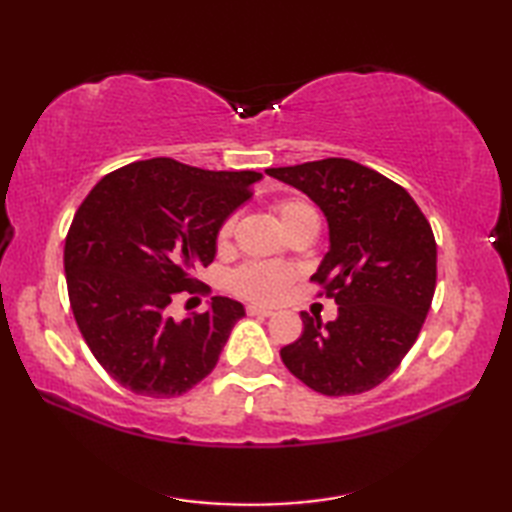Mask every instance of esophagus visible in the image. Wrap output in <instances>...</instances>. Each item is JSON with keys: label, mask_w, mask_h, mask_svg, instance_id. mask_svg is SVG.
Segmentation results:
<instances>
[{"label": "esophagus", "mask_w": 512, "mask_h": 512, "mask_svg": "<svg viewBox=\"0 0 512 512\" xmlns=\"http://www.w3.org/2000/svg\"><path fill=\"white\" fill-rule=\"evenodd\" d=\"M246 314L248 317H273V310L262 308V306H248Z\"/></svg>", "instance_id": "1"}]
</instances>
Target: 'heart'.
I'll return each instance as SVG.
<instances>
[{"instance_id":"b5f03b06","label":"heart","mask_w":512,"mask_h":512,"mask_svg":"<svg viewBox=\"0 0 512 512\" xmlns=\"http://www.w3.org/2000/svg\"><path fill=\"white\" fill-rule=\"evenodd\" d=\"M275 213L288 233L299 224H306L312 220L319 222L317 211L312 209V204H308L306 200H297V198L279 200L275 204ZM235 222H237L235 215L224 217L220 228H217V244L226 246L228 242H231L233 231H235ZM295 277H297V273L288 266L250 262V264L239 266L231 275V288H233V292H237L239 297H246L250 301L273 303V301L284 297V292L288 290L292 281H295Z\"/></svg>"}]
</instances>
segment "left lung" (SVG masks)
I'll return each mask as SVG.
<instances>
[{
    "mask_svg": "<svg viewBox=\"0 0 512 512\" xmlns=\"http://www.w3.org/2000/svg\"><path fill=\"white\" fill-rule=\"evenodd\" d=\"M303 191L328 217L330 250L310 281L336 301L328 323L301 312L303 332L281 361L325 396L374 389L416 343L431 308L438 248L411 195L347 158L266 169Z\"/></svg>",
    "mask_w": 512,
    "mask_h": 512,
    "instance_id": "obj_1",
    "label": "left lung"
}]
</instances>
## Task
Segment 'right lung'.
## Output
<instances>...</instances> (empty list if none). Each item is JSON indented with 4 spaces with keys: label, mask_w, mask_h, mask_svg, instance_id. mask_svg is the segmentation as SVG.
<instances>
[{
    "label": "right lung",
    "mask_w": 512,
    "mask_h": 512,
    "mask_svg": "<svg viewBox=\"0 0 512 512\" xmlns=\"http://www.w3.org/2000/svg\"><path fill=\"white\" fill-rule=\"evenodd\" d=\"M257 180V171L151 158L107 173L81 202L63 250L68 297L85 343L118 385L173 398L213 372L244 306L213 297L182 321L169 306L180 292H200L195 270L213 262L217 228Z\"/></svg>",
    "instance_id": "add662e5"
}]
</instances>
